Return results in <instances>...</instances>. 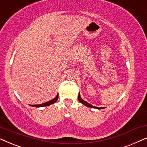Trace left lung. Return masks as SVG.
Returning <instances> with one entry per match:
<instances>
[{
    "label": "left lung",
    "instance_id": "1",
    "mask_svg": "<svg viewBox=\"0 0 147 147\" xmlns=\"http://www.w3.org/2000/svg\"><path fill=\"white\" fill-rule=\"evenodd\" d=\"M78 100H79V101H80V102H81V103H82V104H84V105L88 106V107L96 108V109H98V110H100V109H103V108H103V107H100V108H99V107H96V106H92V104H90L89 103H88L87 102L84 101V100L81 98V96H80V93H79V95H78Z\"/></svg>",
    "mask_w": 147,
    "mask_h": 147
}]
</instances>
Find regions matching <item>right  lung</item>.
Instances as JSON below:
<instances>
[{
	"mask_svg": "<svg viewBox=\"0 0 147 147\" xmlns=\"http://www.w3.org/2000/svg\"><path fill=\"white\" fill-rule=\"evenodd\" d=\"M57 100H58V94L56 96V97L55 98H53V99H52L51 100H50V101H49V102H45V103H43L41 104H37V105H31V106H33V107H43V106H48L51 105V104H52L55 103V102H57Z\"/></svg>",
	"mask_w": 147,
	"mask_h": 147,
	"instance_id": "1",
	"label": "right lung"
}]
</instances>
